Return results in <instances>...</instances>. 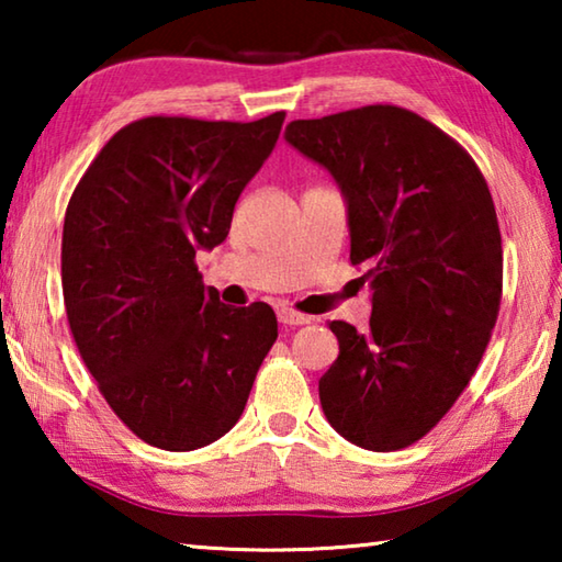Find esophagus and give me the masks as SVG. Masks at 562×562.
Returning a JSON list of instances; mask_svg holds the SVG:
<instances>
[{
  "mask_svg": "<svg viewBox=\"0 0 562 562\" xmlns=\"http://www.w3.org/2000/svg\"><path fill=\"white\" fill-rule=\"evenodd\" d=\"M278 319L282 322V325H310L312 319L310 315H302V312H294L292 307H280L278 310Z\"/></svg>",
  "mask_w": 562,
  "mask_h": 562,
  "instance_id": "obj_1",
  "label": "esophagus"
}]
</instances>
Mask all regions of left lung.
<instances>
[{
  "mask_svg": "<svg viewBox=\"0 0 562 562\" xmlns=\"http://www.w3.org/2000/svg\"><path fill=\"white\" fill-rule=\"evenodd\" d=\"M284 140L347 201L351 265L372 288L369 329L329 322L327 422L369 451L429 434L469 386L498 319L503 247L486 178L441 128L376 103L292 121Z\"/></svg>",
  "mask_w": 562,
  "mask_h": 562,
  "instance_id": "8db88e82",
  "label": "left lung"
}]
</instances>
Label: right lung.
<instances>
[{
	"label": "right lung",
	"mask_w": 562,
	"mask_h": 562,
	"mask_svg": "<svg viewBox=\"0 0 562 562\" xmlns=\"http://www.w3.org/2000/svg\"><path fill=\"white\" fill-rule=\"evenodd\" d=\"M282 121L284 111L250 123L133 121L66 207L61 288L76 347L113 414L164 451L231 431L278 339L270 304H223L195 252L227 237Z\"/></svg>",
	"instance_id": "add662e5"
}]
</instances>
